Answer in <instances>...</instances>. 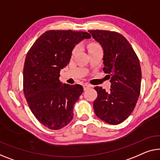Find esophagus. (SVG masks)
<instances>
[{"mask_svg":"<svg viewBox=\"0 0 160 160\" xmlns=\"http://www.w3.org/2000/svg\"><path fill=\"white\" fill-rule=\"evenodd\" d=\"M91 88V85H89V84H87V83H85V84L83 85V88H84V90H87L88 88Z\"/></svg>","mask_w":160,"mask_h":160,"instance_id":"obj_1","label":"esophagus"}]
</instances>
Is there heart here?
I'll list each match as a JSON object with an SVG mask.
<instances>
[{
  "mask_svg": "<svg viewBox=\"0 0 160 160\" xmlns=\"http://www.w3.org/2000/svg\"><path fill=\"white\" fill-rule=\"evenodd\" d=\"M99 47H99L98 45L97 44H95V43H91V44H90L89 45H88V52L91 51V50H92V49L99 48ZM78 49V47H76L75 48L73 49L72 54H75L76 53V52H77Z\"/></svg>",
  "mask_w": 160,
  "mask_h": 160,
  "instance_id": "obj_1",
  "label": "heart"
}]
</instances>
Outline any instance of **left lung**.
Returning a JSON list of instances; mask_svg holds the SVG:
<instances>
[{
    "label": "left lung",
    "mask_w": 160,
    "mask_h": 160,
    "mask_svg": "<svg viewBox=\"0 0 160 160\" xmlns=\"http://www.w3.org/2000/svg\"><path fill=\"white\" fill-rule=\"evenodd\" d=\"M103 50V71L108 74L111 89L95 87V115L109 124H118L127 118L139 98L142 71L139 60L127 39L115 32L89 30Z\"/></svg>",
    "instance_id": "obj_1"
}]
</instances>
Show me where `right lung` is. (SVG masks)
<instances>
[{"label": "right lung", "mask_w": 160, "mask_h": 160, "mask_svg": "<svg viewBox=\"0 0 160 160\" xmlns=\"http://www.w3.org/2000/svg\"><path fill=\"white\" fill-rule=\"evenodd\" d=\"M90 38L87 32L47 31L38 38L27 54L23 92L35 117L50 129H60L73 118L74 104L83 88L62 84L59 72L70 62L75 45Z\"/></svg>", "instance_id": "1"}]
</instances>
